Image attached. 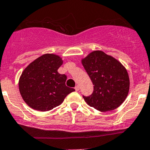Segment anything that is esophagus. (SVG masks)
<instances>
[{
	"label": "esophagus",
	"mask_w": 150,
	"mask_h": 150,
	"mask_svg": "<svg viewBox=\"0 0 150 150\" xmlns=\"http://www.w3.org/2000/svg\"><path fill=\"white\" fill-rule=\"evenodd\" d=\"M75 91H78L80 90V86H79V85H77V86L75 87Z\"/></svg>",
	"instance_id": "esophagus-1"
}]
</instances>
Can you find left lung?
<instances>
[{"mask_svg":"<svg viewBox=\"0 0 150 150\" xmlns=\"http://www.w3.org/2000/svg\"><path fill=\"white\" fill-rule=\"evenodd\" d=\"M91 80L93 91L84 100L101 112L115 110L125 101L129 91L128 72L121 63L102 51H94L82 59Z\"/></svg>","mask_w":150,"mask_h":150,"instance_id":"8db88e82","label":"left lung"}]
</instances>
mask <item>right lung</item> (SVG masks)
<instances>
[{
    "label": "right lung",
    "instance_id": "1",
    "mask_svg": "<svg viewBox=\"0 0 150 150\" xmlns=\"http://www.w3.org/2000/svg\"><path fill=\"white\" fill-rule=\"evenodd\" d=\"M61 57L46 54L30 63L19 78V89L30 107L45 112L60 105L75 89L65 85L67 76L57 70L62 64Z\"/></svg>",
    "mask_w": 150,
    "mask_h": 150
}]
</instances>
